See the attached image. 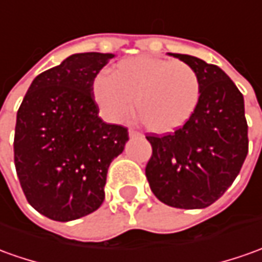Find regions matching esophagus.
I'll list each match as a JSON object with an SVG mask.
<instances>
[{
	"label": "esophagus",
	"instance_id": "esophagus-1",
	"mask_svg": "<svg viewBox=\"0 0 262 262\" xmlns=\"http://www.w3.org/2000/svg\"><path fill=\"white\" fill-rule=\"evenodd\" d=\"M129 136H130V138H142V133L133 130V129H129Z\"/></svg>",
	"mask_w": 262,
	"mask_h": 262
}]
</instances>
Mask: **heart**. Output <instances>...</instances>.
I'll list each match as a JSON object with an SVG mask.
<instances>
[{
	"mask_svg": "<svg viewBox=\"0 0 262 262\" xmlns=\"http://www.w3.org/2000/svg\"><path fill=\"white\" fill-rule=\"evenodd\" d=\"M202 81L198 71L182 61L132 57L113 67L112 77L100 74L93 83L101 116L120 122L132 108L150 132L170 133L186 123L198 107Z\"/></svg>",
	"mask_w": 262,
	"mask_h": 262,
	"instance_id": "b5f03b06",
	"label": "heart"
}]
</instances>
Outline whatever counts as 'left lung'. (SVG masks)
<instances>
[{
	"label": "left lung",
	"instance_id": "left-lung-1",
	"mask_svg": "<svg viewBox=\"0 0 262 262\" xmlns=\"http://www.w3.org/2000/svg\"><path fill=\"white\" fill-rule=\"evenodd\" d=\"M169 56L198 71L202 93L195 113L181 129L146 136L152 145L146 178L163 204L202 209L232 185L248 154L244 97L218 66L188 54Z\"/></svg>",
	"mask_w": 262,
	"mask_h": 262
}]
</instances>
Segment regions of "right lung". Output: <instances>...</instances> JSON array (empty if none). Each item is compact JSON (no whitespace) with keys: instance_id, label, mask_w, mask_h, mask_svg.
<instances>
[{"instance_id":"1","label":"right lung","mask_w":262,"mask_h":262,"mask_svg":"<svg viewBox=\"0 0 262 262\" xmlns=\"http://www.w3.org/2000/svg\"><path fill=\"white\" fill-rule=\"evenodd\" d=\"M112 53H77L38 74L17 113L14 162L28 204L53 221L94 212L127 129L104 123L93 81Z\"/></svg>"}]
</instances>
